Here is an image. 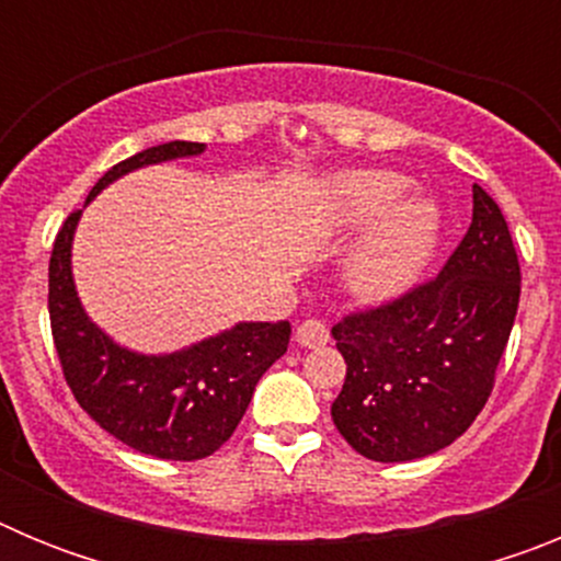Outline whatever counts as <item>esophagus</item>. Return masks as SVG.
Masks as SVG:
<instances>
[{"instance_id":"34e87169","label":"esophagus","mask_w":561,"mask_h":561,"mask_svg":"<svg viewBox=\"0 0 561 561\" xmlns=\"http://www.w3.org/2000/svg\"><path fill=\"white\" fill-rule=\"evenodd\" d=\"M295 336L304 348H320V345L329 342V329L320 320H306V323L297 325Z\"/></svg>"}]
</instances>
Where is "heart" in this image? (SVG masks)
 <instances>
[{
	"label": "heart",
	"mask_w": 561,
	"mask_h": 561,
	"mask_svg": "<svg viewBox=\"0 0 561 561\" xmlns=\"http://www.w3.org/2000/svg\"><path fill=\"white\" fill-rule=\"evenodd\" d=\"M408 176L393 171H345L329 182L331 227H365L342 261L351 295L388 304L419 280L440 236V207L430 196H404Z\"/></svg>",
	"instance_id": "obj_1"
}]
</instances>
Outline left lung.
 I'll use <instances>...</instances> for the list:
<instances>
[{
	"instance_id": "obj_1",
	"label": "left lung",
	"mask_w": 561,
	"mask_h": 561,
	"mask_svg": "<svg viewBox=\"0 0 561 561\" xmlns=\"http://www.w3.org/2000/svg\"><path fill=\"white\" fill-rule=\"evenodd\" d=\"M519 306V261L497 202L472 185V225L440 275L331 329L348 374L331 404L359 455L404 463L449 447L492 393Z\"/></svg>"
}]
</instances>
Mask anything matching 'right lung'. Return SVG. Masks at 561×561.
<instances>
[{"label":"right lung","instance_id":"obj_1","mask_svg":"<svg viewBox=\"0 0 561 561\" xmlns=\"http://www.w3.org/2000/svg\"><path fill=\"white\" fill-rule=\"evenodd\" d=\"M205 142L173 140L117 162L87 205L126 173L191 160ZM83 205V207H87ZM83 210L64 221L49 257V323L67 385L92 419L126 447L162 460H199L236 433L257 379L286 354L289 323L241 320L168 354H140L87 314L72 275V241Z\"/></svg>","mask_w":561,"mask_h":561}]
</instances>
